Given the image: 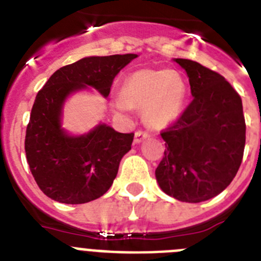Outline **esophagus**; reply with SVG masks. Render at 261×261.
Instances as JSON below:
<instances>
[{"label":"esophagus","instance_id":"esophagus-1","mask_svg":"<svg viewBox=\"0 0 261 261\" xmlns=\"http://www.w3.org/2000/svg\"><path fill=\"white\" fill-rule=\"evenodd\" d=\"M149 137V135H147L146 132H142V130H137V132L135 133V144H141L144 140H146V138Z\"/></svg>","mask_w":261,"mask_h":261}]
</instances>
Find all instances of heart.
<instances>
[{"label": "heart", "mask_w": 261, "mask_h": 261, "mask_svg": "<svg viewBox=\"0 0 261 261\" xmlns=\"http://www.w3.org/2000/svg\"><path fill=\"white\" fill-rule=\"evenodd\" d=\"M186 98L180 75L167 69H142L126 75L121 95L112 99L120 114L142 108V120L149 128L165 129L179 117Z\"/></svg>", "instance_id": "obj_1"}]
</instances>
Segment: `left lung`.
Here are the masks:
<instances>
[{
  "instance_id": "obj_1",
  "label": "left lung",
  "mask_w": 261,
  "mask_h": 261,
  "mask_svg": "<svg viewBox=\"0 0 261 261\" xmlns=\"http://www.w3.org/2000/svg\"><path fill=\"white\" fill-rule=\"evenodd\" d=\"M188 75L193 100L161 133L166 142L155 177L166 195L201 202L220 195L235 177L246 144L243 106L221 74L199 62L174 59Z\"/></svg>"
}]
</instances>
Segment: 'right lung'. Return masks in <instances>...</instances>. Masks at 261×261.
<instances>
[{
	"instance_id": "add662e5",
	"label": "right lung",
	"mask_w": 261,
	"mask_h": 261,
	"mask_svg": "<svg viewBox=\"0 0 261 261\" xmlns=\"http://www.w3.org/2000/svg\"><path fill=\"white\" fill-rule=\"evenodd\" d=\"M136 57L135 53L84 57L55 71L38 93L24 150L32 176L49 199L85 204L112 186L135 135L119 133L105 123L84 135H71L62 126L64 106L69 96L90 87L108 98L114 78Z\"/></svg>"
}]
</instances>
